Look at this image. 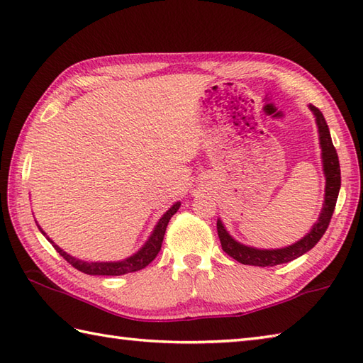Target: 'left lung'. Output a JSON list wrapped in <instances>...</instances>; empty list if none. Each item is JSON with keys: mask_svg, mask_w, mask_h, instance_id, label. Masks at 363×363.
Wrapping results in <instances>:
<instances>
[{"mask_svg": "<svg viewBox=\"0 0 363 363\" xmlns=\"http://www.w3.org/2000/svg\"><path fill=\"white\" fill-rule=\"evenodd\" d=\"M311 111L315 115L320 134V146H321V159H323V169H325L326 176V189H325V203H323V209L320 213L318 221L312 226L311 233L304 235L301 240L293 243L290 246H285L281 250H257L252 246H246L234 240L229 235L228 230L223 226V223L217 221V230L221 242V248L228 256L240 262L243 265H254V267H274L281 264H287L290 260H295L299 256H303L307 251H311L315 245L320 242L323 234L333 218V213L335 209V203L338 198V191H340V164H338L337 151L333 145V138L328 128V123L323 117L318 107L309 106Z\"/></svg>", "mask_w": 363, "mask_h": 363, "instance_id": "left-lung-1", "label": "left lung"}]
</instances>
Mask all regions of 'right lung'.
Wrapping results in <instances>:
<instances>
[{
    "mask_svg": "<svg viewBox=\"0 0 363 363\" xmlns=\"http://www.w3.org/2000/svg\"><path fill=\"white\" fill-rule=\"evenodd\" d=\"M179 206H181V203L173 204L164 215H162V218L159 220L156 228H154L152 234L148 238V242L142 246L140 251H137L134 256H130V257H128L125 260H120V262H84L81 259H76V257L70 256V254H67L64 250H60L59 246L51 240V238H48V237L46 238H48V242L52 243L56 251L68 262V264L73 265L76 269H79V272L86 273V274L121 276L126 273H134V272H138V269L145 268L146 265H150L151 262L156 259V256L160 251L162 242H164V235H165V230L168 226V221L177 212V209H179ZM38 229L42 230L40 226H38ZM42 234L45 235L43 230H42Z\"/></svg>",
    "mask_w": 363,
    "mask_h": 363,
    "instance_id": "1",
    "label": "right lung"
}]
</instances>
